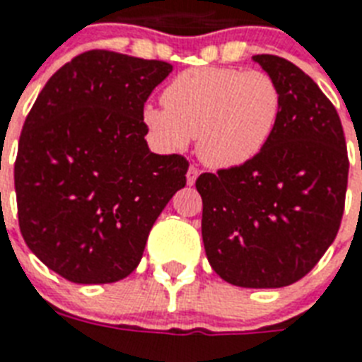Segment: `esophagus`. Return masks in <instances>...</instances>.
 <instances>
[{
  "mask_svg": "<svg viewBox=\"0 0 362 362\" xmlns=\"http://www.w3.org/2000/svg\"><path fill=\"white\" fill-rule=\"evenodd\" d=\"M197 176H199V169L192 165V167L187 169V175H186L187 186H193V184H195V180H197Z\"/></svg>",
  "mask_w": 362,
  "mask_h": 362,
  "instance_id": "obj_1",
  "label": "esophagus"
}]
</instances>
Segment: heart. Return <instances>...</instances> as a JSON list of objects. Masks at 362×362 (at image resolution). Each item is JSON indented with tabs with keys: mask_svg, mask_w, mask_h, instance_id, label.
Wrapping results in <instances>:
<instances>
[{
	"mask_svg": "<svg viewBox=\"0 0 362 362\" xmlns=\"http://www.w3.org/2000/svg\"><path fill=\"white\" fill-rule=\"evenodd\" d=\"M165 107L146 105L142 124L163 152L184 150L195 136L199 158L216 169L247 163L274 135L284 98L264 71L193 67L163 90Z\"/></svg>",
	"mask_w": 362,
	"mask_h": 362,
	"instance_id": "heart-1",
	"label": "heart"
}]
</instances>
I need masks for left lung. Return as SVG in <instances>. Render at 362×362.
Returning a JSON list of instances; mask_svg holds the SVG:
<instances>
[{"label":"left lung","mask_w":362,"mask_h":362,"mask_svg":"<svg viewBox=\"0 0 362 362\" xmlns=\"http://www.w3.org/2000/svg\"><path fill=\"white\" fill-rule=\"evenodd\" d=\"M281 90L280 124L247 163L203 173V242L216 274L238 287H286L337 238L349 159L334 105L297 65L253 56Z\"/></svg>","instance_id":"1"}]
</instances>
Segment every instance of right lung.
Masks as SVG:
<instances>
[{
	"label": "right lung",
	"mask_w": 362,
	"mask_h": 362,
	"mask_svg": "<svg viewBox=\"0 0 362 362\" xmlns=\"http://www.w3.org/2000/svg\"><path fill=\"white\" fill-rule=\"evenodd\" d=\"M173 65L88 50L45 84L14 161L18 226L48 269L112 284L141 263L153 221L186 186L187 159L150 152L142 110Z\"/></svg>",
	"instance_id": "right-lung-1"
}]
</instances>
